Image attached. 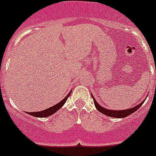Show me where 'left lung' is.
I'll return each instance as SVG.
<instances>
[{
	"label": "left lung",
	"mask_w": 156,
	"mask_h": 156,
	"mask_svg": "<svg viewBox=\"0 0 156 156\" xmlns=\"http://www.w3.org/2000/svg\"><path fill=\"white\" fill-rule=\"evenodd\" d=\"M92 98H93V101H94V105H95L96 108L98 109V112H100L101 113L104 114V115H107L108 116H111V117H115V118H124V117H126L129 115H131L133 112H135L136 111L138 110L140 107L142 106V104L145 102V100L144 99L140 104H138L136 107H133L132 108H129V109H126V110H109V109H107V108H104L103 107H101V105L98 104V102H97L96 99L94 98V97L92 95Z\"/></svg>",
	"instance_id": "8db88e82"
}]
</instances>
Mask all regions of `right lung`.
Instances as JSON below:
<instances>
[{"mask_svg": "<svg viewBox=\"0 0 156 156\" xmlns=\"http://www.w3.org/2000/svg\"><path fill=\"white\" fill-rule=\"evenodd\" d=\"M71 92H72V90L70 91L69 93V94L64 98L60 101L58 103H57L56 105L55 106H53V107H49V108H47L44 111H40V112H27L29 115H30V116H35V117H47V116H49L53 115L54 113H55L58 110H59L61 107H63L64 103L66 102L67 99L69 98L70 94H71Z\"/></svg>", "mask_w": 156, "mask_h": 156, "instance_id": "add662e5", "label": "right lung"}]
</instances>
